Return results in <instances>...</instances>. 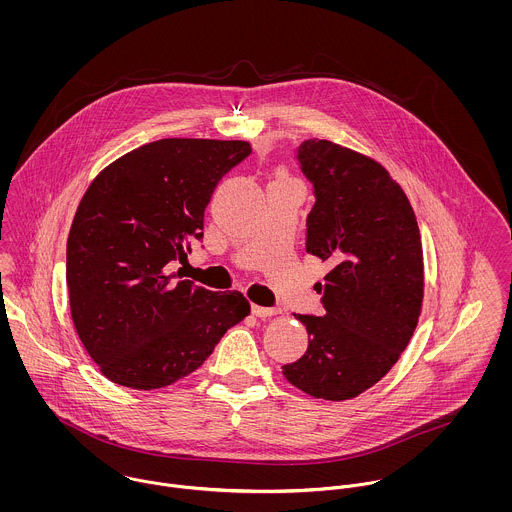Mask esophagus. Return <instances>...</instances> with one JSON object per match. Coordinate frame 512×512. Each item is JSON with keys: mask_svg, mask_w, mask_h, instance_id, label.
<instances>
[{"mask_svg": "<svg viewBox=\"0 0 512 512\" xmlns=\"http://www.w3.org/2000/svg\"><path fill=\"white\" fill-rule=\"evenodd\" d=\"M252 313H254L256 317H262V319H266V317L278 315V313H280V309H278V307H262V305H252Z\"/></svg>", "mask_w": 512, "mask_h": 512, "instance_id": "34e87169", "label": "esophagus"}]
</instances>
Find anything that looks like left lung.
<instances>
[{
	"label": "left lung",
	"mask_w": 512,
	"mask_h": 512,
	"mask_svg": "<svg viewBox=\"0 0 512 512\" xmlns=\"http://www.w3.org/2000/svg\"><path fill=\"white\" fill-rule=\"evenodd\" d=\"M295 159L315 195L305 250L331 270L315 286L325 313L295 315L307 351L282 372L305 394L341 402L376 384L412 339L424 299L420 228L374 159L327 140H305Z\"/></svg>",
	"instance_id": "1"
}]
</instances>
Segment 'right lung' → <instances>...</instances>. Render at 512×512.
Returning <instances> with one entry per match:
<instances>
[{"label": "right lung", "instance_id": "right-lung-1", "mask_svg": "<svg viewBox=\"0 0 512 512\" xmlns=\"http://www.w3.org/2000/svg\"><path fill=\"white\" fill-rule=\"evenodd\" d=\"M248 142L167 138L110 163L86 189L67 242L74 329L102 374L153 390L191 374L250 313L240 292L173 282L203 238L220 179Z\"/></svg>", "mask_w": 512, "mask_h": 512}]
</instances>
